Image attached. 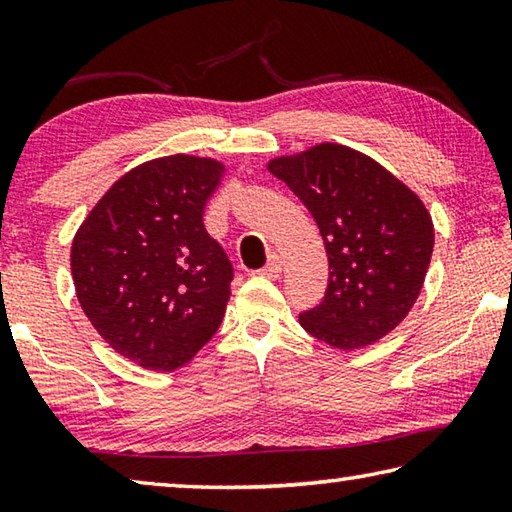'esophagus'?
I'll use <instances>...</instances> for the list:
<instances>
[{
	"label": "esophagus",
	"instance_id": "obj_1",
	"mask_svg": "<svg viewBox=\"0 0 512 512\" xmlns=\"http://www.w3.org/2000/svg\"><path fill=\"white\" fill-rule=\"evenodd\" d=\"M280 273H282V262H280V257H277V255H271V259H268L266 266L262 268V271H259V275L271 277V280L280 277Z\"/></svg>",
	"mask_w": 512,
	"mask_h": 512
}]
</instances>
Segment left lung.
<instances>
[{
    "label": "left lung",
    "mask_w": 512,
    "mask_h": 512,
    "mask_svg": "<svg viewBox=\"0 0 512 512\" xmlns=\"http://www.w3.org/2000/svg\"><path fill=\"white\" fill-rule=\"evenodd\" d=\"M320 230L329 280L320 305L300 314L318 341L341 350L375 343L418 300L433 253L427 207L368 155L318 144L268 162Z\"/></svg>",
    "instance_id": "obj_1"
}]
</instances>
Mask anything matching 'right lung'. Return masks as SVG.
Here are the masks:
<instances>
[{
	"label": "right lung",
	"instance_id": "1",
	"mask_svg": "<svg viewBox=\"0 0 512 512\" xmlns=\"http://www.w3.org/2000/svg\"><path fill=\"white\" fill-rule=\"evenodd\" d=\"M223 164L194 155L144 162L94 205L72 244L85 316L112 350L171 372L219 329L235 277L203 212Z\"/></svg>",
	"mask_w": 512,
	"mask_h": 512
}]
</instances>
